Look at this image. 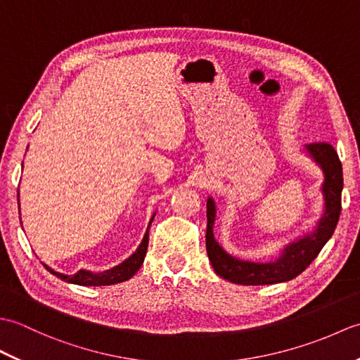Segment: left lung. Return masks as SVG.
Returning a JSON list of instances; mask_svg holds the SVG:
<instances>
[{
    "label": "left lung",
    "mask_w": 360,
    "mask_h": 360,
    "mask_svg": "<svg viewBox=\"0 0 360 360\" xmlns=\"http://www.w3.org/2000/svg\"><path fill=\"white\" fill-rule=\"evenodd\" d=\"M309 155L322 167L325 182L322 192L325 196V212L319 221L316 231L304 235L303 238L294 241L285 248L281 255L269 263L243 262L233 258L217 243L213 236V223H215V202L212 198L207 200V232H205V249L213 269L221 278L244 286L274 285L295 278L314 262L320 250L331 238L342 210V188L343 173L342 162L338 151L331 143L316 142L307 145Z\"/></svg>",
    "instance_id": "left-lung-1"
}]
</instances>
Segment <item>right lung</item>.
Segmentation results:
<instances>
[{"label": "right lung", "mask_w": 360, "mask_h": 360, "mask_svg": "<svg viewBox=\"0 0 360 360\" xmlns=\"http://www.w3.org/2000/svg\"><path fill=\"white\" fill-rule=\"evenodd\" d=\"M153 218H155V217H153ZM153 218H151V221H153ZM151 221L148 224V229L151 226ZM148 229H147V233H145L143 240L141 243V246L137 248L134 254L129 257L128 259H125L124 263H120L119 266L112 267V269L98 272V274L82 269L74 275H65V274L56 272L46 264H44V267L51 274L56 275V277H58L60 280L68 281V283H74V285H82V286H110V285H116V283L127 281V280L131 278L137 271L141 269V266L143 263L145 254H147V249H148Z\"/></svg>", "instance_id": "add662e5"}]
</instances>
